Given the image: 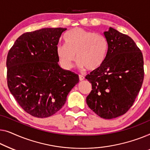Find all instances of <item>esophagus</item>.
I'll use <instances>...</instances> for the list:
<instances>
[{"label":"esophagus","instance_id":"1","mask_svg":"<svg viewBox=\"0 0 150 150\" xmlns=\"http://www.w3.org/2000/svg\"><path fill=\"white\" fill-rule=\"evenodd\" d=\"M79 81H83V80L85 79V77H84L83 75H79Z\"/></svg>","mask_w":150,"mask_h":150}]
</instances>
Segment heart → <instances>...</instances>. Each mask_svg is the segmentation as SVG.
I'll use <instances>...</instances> for the list:
<instances>
[{"instance_id": "b5f03b06", "label": "heart", "mask_w": 150, "mask_h": 150, "mask_svg": "<svg viewBox=\"0 0 150 150\" xmlns=\"http://www.w3.org/2000/svg\"><path fill=\"white\" fill-rule=\"evenodd\" d=\"M64 40L66 44L56 46L57 56L64 68L71 69L76 56L78 66L81 69L96 71L104 64L109 45L103 35L77 28L67 34Z\"/></svg>"}]
</instances>
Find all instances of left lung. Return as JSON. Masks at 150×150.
<instances>
[{"mask_svg":"<svg viewBox=\"0 0 150 150\" xmlns=\"http://www.w3.org/2000/svg\"><path fill=\"white\" fill-rule=\"evenodd\" d=\"M109 50L103 66L86 75L92 91L88 107L100 117L112 119L132 106L144 77L142 52L129 36L115 29L104 32Z\"/></svg>","mask_w":150,"mask_h":150,"instance_id":"8db88e82","label":"left lung"}]
</instances>
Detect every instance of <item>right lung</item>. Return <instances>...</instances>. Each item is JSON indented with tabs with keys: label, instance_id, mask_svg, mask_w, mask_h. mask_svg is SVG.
<instances>
[{
	"label": "right lung",
	"instance_id": "obj_1",
	"mask_svg": "<svg viewBox=\"0 0 150 150\" xmlns=\"http://www.w3.org/2000/svg\"><path fill=\"white\" fill-rule=\"evenodd\" d=\"M67 28H45L23 34L8 52L7 85L26 113L47 117L58 111L79 82V76L59 66L56 46Z\"/></svg>",
	"mask_w": 150,
	"mask_h": 150
}]
</instances>
